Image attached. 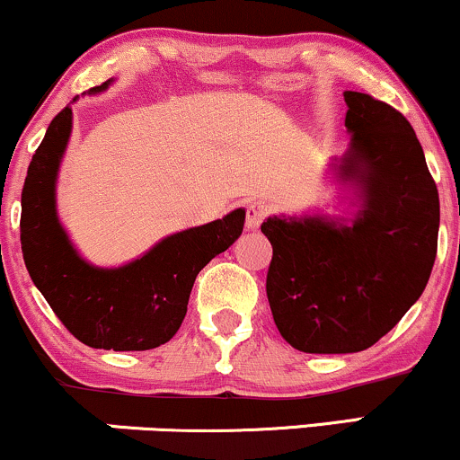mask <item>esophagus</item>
Listing matches in <instances>:
<instances>
[{
	"mask_svg": "<svg viewBox=\"0 0 460 460\" xmlns=\"http://www.w3.org/2000/svg\"><path fill=\"white\" fill-rule=\"evenodd\" d=\"M270 214V205L266 200H255L246 208V229L248 231H257L261 226L263 220L268 218Z\"/></svg>",
	"mask_w": 460,
	"mask_h": 460,
	"instance_id": "obj_1",
	"label": "esophagus"
}]
</instances>
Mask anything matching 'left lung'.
Returning <instances> with one entry per match:
<instances>
[{
    "label": "left lung",
    "mask_w": 460,
    "mask_h": 460,
    "mask_svg": "<svg viewBox=\"0 0 460 460\" xmlns=\"http://www.w3.org/2000/svg\"><path fill=\"white\" fill-rule=\"evenodd\" d=\"M350 146L332 164L357 190L350 223L272 216L266 294L289 346L346 355L374 346L421 296L437 257L439 192L413 128L366 93H344Z\"/></svg>",
    "instance_id": "left-lung-1"
}]
</instances>
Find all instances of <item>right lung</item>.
I'll return each mask as SVG.
<instances>
[{
	"label": "right lung",
	"mask_w": 460,
	"mask_h": 460,
	"mask_svg": "<svg viewBox=\"0 0 460 460\" xmlns=\"http://www.w3.org/2000/svg\"><path fill=\"white\" fill-rule=\"evenodd\" d=\"M112 79L91 88L103 93ZM66 105L47 128L21 192V251L31 281L82 344L103 350H151L179 331L197 274L244 229V209L164 237L120 268L88 263L56 212V179L71 138Z\"/></svg>",
	"instance_id": "add662e5"
}]
</instances>
